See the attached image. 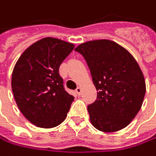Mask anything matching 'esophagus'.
Wrapping results in <instances>:
<instances>
[{"instance_id":"esophagus-1","label":"esophagus","mask_w":156,"mask_h":156,"mask_svg":"<svg viewBox=\"0 0 156 156\" xmlns=\"http://www.w3.org/2000/svg\"><path fill=\"white\" fill-rule=\"evenodd\" d=\"M81 92H82V88H81V87H77L76 90V93L77 95H80Z\"/></svg>"}]
</instances>
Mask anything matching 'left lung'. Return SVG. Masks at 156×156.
Wrapping results in <instances>:
<instances>
[{"label":"left lung","mask_w":156,"mask_h":156,"mask_svg":"<svg viewBox=\"0 0 156 156\" xmlns=\"http://www.w3.org/2000/svg\"><path fill=\"white\" fill-rule=\"evenodd\" d=\"M75 50L87 61L98 90L97 100L88 106L91 124L104 133L125 128L139 112L146 91L137 61L124 47L107 39L83 43Z\"/></svg>","instance_id":"8db88e82"}]
</instances>
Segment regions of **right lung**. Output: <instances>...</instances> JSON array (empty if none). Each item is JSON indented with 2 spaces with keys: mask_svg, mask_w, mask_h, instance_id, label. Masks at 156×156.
Returning a JSON list of instances; mask_svg holds the SVG:
<instances>
[{
  "mask_svg": "<svg viewBox=\"0 0 156 156\" xmlns=\"http://www.w3.org/2000/svg\"><path fill=\"white\" fill-rule=\"evenodd\" d=\"M74 44L45 37L31 44L17 60L12 75V90L23 115L40 128L63 122L74 97L63 86L59 66Z\"/></svg>",
  "mask_w": 156,
  "mask_h": 156,
  "instance_id": "right-lung-1",
  "label": "right lung"
}]
</instances>
